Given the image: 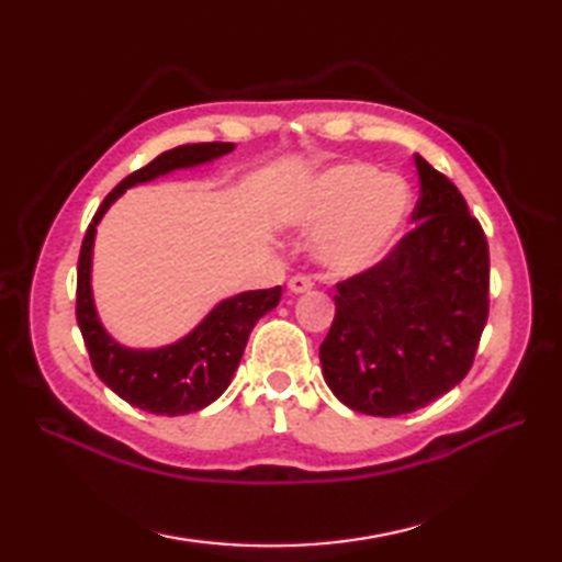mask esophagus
<instances>
[{
	"mask_svg": "<svg viewBox=\"0 0 562 562\" xmlns=\"http://www.w3.org/2000/svg\"><path fill=\"white\" fill-rule=\"evenodd\" d=\"M312 280L308 278H304V274H294V278L288 282V290L292 292V294H306V292H312Z\"/></svg>",
	"mask_w": 562,
	"mask_h": 562,
	"instance_id": "esophagus-1",
	"label": "esophagus"
}]
</instances>
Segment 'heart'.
<instances>
[{
  "instance_id": "heart-1",
  "label": "heart",
  "mask_w": 562,
  "mask_h": 562,
  "mask_svg": "<svg viewBox=\"0 0 562 562\" xmlns=\"http://www.w3.org/2000/svg\"><path fill=\"white\" fill-rule=\"evenodd\" d=\"M405 178L374 164L342 161L306 178L282 200L280 217L312 232V260L333 278H352L391 256L411 217Z\"/></svg>"
}]
</instances>
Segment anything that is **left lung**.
Segmentation results:
<instances>
[{"label": "left lung", "instance_id": "1", "mask_svg": "<svg viewBox=\"0 0 562 562\" xmlns=\"http://www.w3.org/2000/svg\"><path fill=\"white\" fill-rule=\"evenodd\" d=\"M415 229L376 268L338 284L321 372L350 411L425 408L471 369L487 321L491 258L479 220L447 176L415 154Z\"/></svg>", "mask_w": 562, "mask_h": 562}]
</instances>
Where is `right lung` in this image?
I'll return each mask as SVG.
<instances>
[{
    "instance_id": "obj_1",
    "label": "right lung",
    "mask_w": 562,
    "mask_h": 562,
    "mask_svg": "<svg viewBox=\"0 0 562 562\" xmlns=\"http://www.w3.org/2000/svg\"><path fill=\"white\" fill-rule=\"evenodd\" d=\"M229 151H234L232 142H202V145H183L159 154L145 169L130 173L111 190L83 236L77 268V324L81 338L89 350L93 372L113 393L139 411L173 417L202 411L217 401L232 384L250 330L260 316L278 306L282 288L226 296L183 338L159 348H130L111 336L93 302L91 268L97 226L125 190L157 181L173 171L205 166Z\"/></svg>"
}]
</instances>
